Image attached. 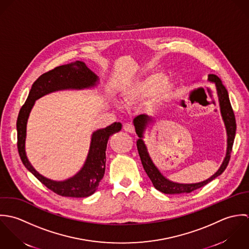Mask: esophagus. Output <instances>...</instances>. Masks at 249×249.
<instances>
[{"label":"esophagus","mask_w":249,"mask_h":249,"mask_svg":"<svg viewBox=\"0 0 249 249\" xmlns=\"http://www.w3.org/2000/svg\"><path fill=\"white\" fill-rule=\"evenodd\" d=\"M123 129H124V131H126V132H128V133H134V131H135L134 125H133L132 123H130V122L125 123V124L123 125Z\"/></svg>","instance_id":"1"}]
</instances>
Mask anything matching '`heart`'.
<instances>
[{"instance_id": "obj_1", "label": "heart", "mask_w": 249, "mask_h": 249, "mask_svg": "<svg viewBox=\"0 0 249 249\" xmlns=\"http://www.w3.org/2000/svg\"><path fill=\"white\" fill-rule=\"evenodd\" d=\"M174 93V84L161 73L153 72L126 85L122 96L124 103L129 106L148 99L145 107L153 112L167 104L173 98Z\"/></svg>"}]
</instances>
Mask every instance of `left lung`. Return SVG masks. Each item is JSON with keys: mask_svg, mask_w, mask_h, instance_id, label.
<instances>
[{"mask_svg": "<svg viewBox=\"0 0 249 249\" xmlns=\"http://www.w3.org/2000/svg\"><path fill=\"white\" fill-rule=\"evenodd\" d=\"M208 81L211 83L215 84L216 88V93H217V98H218V105H219V109L220 113L222 116V120L225 125L226 129V134H227V150H226V156L218 168V170L211 176L209 179L200 182V183H196V184H180V183H175L167 178H165L160 170L157 168V166L154 164L152 159L150 158L149 153L147 151V147L142 140L143 138V133L148 126L149 123L154 122V118L149 115L146 114H141L137 116L134 119V125L136 128V133L139 136V140L137 142V147L138 151L142 160V163L143 165V168L148 175L150 180L153 183V186L160 192L165 195H179V194H190L197 189H200L215 179L217 176L222 174V172L225 170V168L228 165V162L230 160L231 157V152H232V147L235 140V135H236V119H235V114L233 111V108L231 107V103L228 96V91L225 89V87L222 85L221 80L214 74H210L208 76Z\"/></svg>", "mask_w": 249, "mask_h": 249, "instance_id": "1", "label": "left lung"}]
</instances>
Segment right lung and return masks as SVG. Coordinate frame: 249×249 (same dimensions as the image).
<instances>
[{
    "mask_svg": "<svg viewBox=\"0 0 249 249\" xmlns=\"http://www.w3.org/2000/svg\"><path fill=\"white\" fill-rule=\"evenodd\" d=\"M99 78L85 62L77 60L57 66L42 74L34 84L25 104L22 106L17 118V147L19 156L26 168L32 172L44 186L54 194L67 197H88L93 195L104 177L106 169V149L109 137L121 130V123L111 125L95 131L91 137L88 158L82 169L73 177L64 181H53L39 174L29 161L25 142L27 122L36 100L51 92L64 89H84L93 88Z\"/></svg>",
    "mask_w": 249,
    "mask_h": 249,
    "instance_id": "add662e5",
    "label": "right lung"
}]
</instances>
